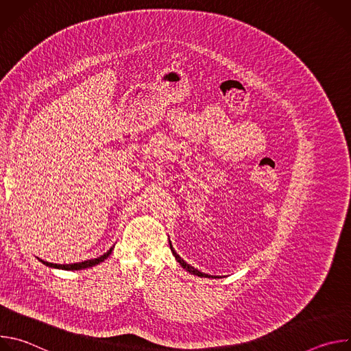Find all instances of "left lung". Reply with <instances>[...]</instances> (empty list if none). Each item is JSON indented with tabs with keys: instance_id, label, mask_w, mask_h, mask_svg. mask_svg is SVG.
<instances>
[{
	"instance_id": "8db88e82",
	"label": "left lung",
	"mask_w": 351,
	"mask_h": 351,
	"mask_svg": "<svg viewBox=\"0 0 351 351\" xmlns=\"http://www.w3.org/2000/svg\"><path fill=\"white\" fill-rule=\"evenodd\" d=\"M169 247H171V252H172V254L175 256V260L180 264V267L183 268V269H186L189 274H191V275H195V276H199V278H213V279H217V278H219V276H213V275H208V274H203V272H199L198 269H195V268H193L190 264H187L183 258H180L179 257V254H176V252L173 250V247H172V243H171V240H169Z\"/></svg>"
}]
</instances>
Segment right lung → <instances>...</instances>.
Here are the masks:
<instances>
[{
    "label": "right lung",
    "mask_w": 351,
    "mask_h": 351,
    "mask_svg": "<svg viewBox=\"0 0 351 351\" xmlns=\"http://www.w3.org/2000/svg\"><path fill=\"white\" fill-rule=\"evenodd\" d=\"M114 250V245L108 250V252L103 256H99L97 258H93V260H87V261H82V263H75V264H53V263H48V261H44L41 258H38L40 263H43L44 265L49 267V268H57V269H65V271H80V269H86V268H91L94 265H98L99 263H103L104 260L108 258V256L112 253Z\"/></svg>",
    "instance_id": "right-lung-1"
}]
</instances>
